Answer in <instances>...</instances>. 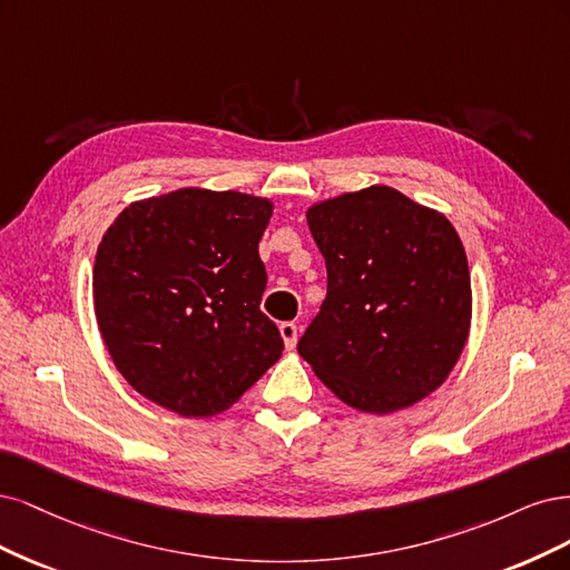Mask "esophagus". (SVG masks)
Returning a JSON list of instances; mask_svg holds the SVG:
<instances>
[{
    "label": "esophagus",
    "instance_id": "obj_1",
    "mask_svg": "<svg viewBox=\"0 0 570 570\" xmlns=\"http://www.w3.org/2000/svg\"><path fill=\"white\" fill-rule=\"evenodd\" d=\"M279 334H282L286 351H293V347H296V338H298V326L293 322H284V324H279Z\"/></svg>",
    "mask_w": 570,
    "mask_h": 570
}]
</instances>
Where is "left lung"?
Returning a JSON list of instances; mask_svg holds the SVG:
<instances>
[{
    "mask_svg": "<svg viewBox=\"0 0 570 570\" xmlns=\"http://www.w3.org/2000/svg\"><path fill=\"white\" fill-rule=\"evenodd\" d=\"M326 298L298 343L347 407L407 410L445 383L471 332V274L450 219L372 185L312 204Z\"/></svg>",
    "mask_w": 570,
    "mask_h": 570,
    "instance_id": "8db88e82",
    "label": "left lung"
}]
</instances>
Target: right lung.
Segmentation results:
<instances>
[{
    "label": "right lung",
    "mask_w": 570,
    "mask_h": 570,
    "mask_svg": "<svg viewBox=\"0 0 570 570\" xmlns=\"http://www.w3.org/2000/svg\"><path fill=\"white\" fill-rule=\"evenodd\" d=\"M272 198L181 187L132 200L101 236L91 293L116 370L187 419L229 410L282 357L261 312Z\"/></svg>",
    "instance_id": "right-lung-1"
}]
</instances>
